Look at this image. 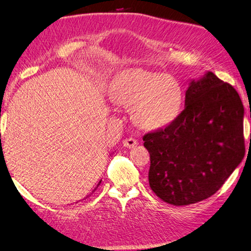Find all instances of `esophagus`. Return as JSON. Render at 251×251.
I'll return each mask as SVG.
<instances>
[{"label": "esophagus", "instance_id": "34e87169", "mask_svg": "<svg viewBox=\"0 0 251 251\" xmlns=\"http://www.w3.org/2000/svg\"><path fill=\"white\" fill-rule=\"evenodd\" d=\"M137 144H138V141L134 138H126L123 140V146L126 148H134V147H136V145Z\"/></svg>", "mask_w": 251, "mask_h": 251}]
</instances>
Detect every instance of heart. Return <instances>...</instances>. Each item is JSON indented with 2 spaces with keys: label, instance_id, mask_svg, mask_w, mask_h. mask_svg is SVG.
Masks as SVG:
<instances>
[{
  "label": "heart",
  "instance_id": "b5f03b06",
  "mask_svg": "<svg viewBox=\"0 0 251 251\" xmlns=\"http://www.w3.org/2000/svg\"><path fill=\"white\" fill-rule=\"evenodd\" d=\"M115 103L133 106V118L145 129L163 128L176 121L183 102V91L175 76L143 68L121 71L111 85Z\"/></svg>",
  "mask_w": 251,
  "mask_h": 251
}]
</instances>
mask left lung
<instances>
[{
  "label": "left lung",
  "mask_w": 251,
  "mask_h": 251,
  "mask_svg": "<svg viewBox=\"0 0 251 251\" xmlns=\"http://www.w3.org/2000/svg\"><path fill=\"white\" fill-rule=\"evenodd\" d=\"M244 114L237 91L213 72L191 79L183 112L143 138L154 194L182 206L215 193L245 156Z\"/></svg>",
  "instance_id": "obj_1"
}]
</instances>
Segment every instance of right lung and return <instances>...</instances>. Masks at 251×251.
Segmentation results:
<instances>
[{
  "label": "right lung",
  "mask_w": 251,
  "mask_h": 251,
  "mask_svg": "<svg viewBox=\"0 0 251 251\" xmlns=\"http://www.w3.org/2000/svg\"><path fill=\"white\" fill-rule=\"evenodd\" d=\"M101 182H102V180H100V182H99V183H98V185H97V186H95V189H94V190L92 191V193L94 192V191H95V190H97V189H98V186H99L100 184H101ZM86 198H88V197H86ZM86 198H85V199H86Z\"/></svg>",
  "instance_id": "add662e5"
}]
</instances>
